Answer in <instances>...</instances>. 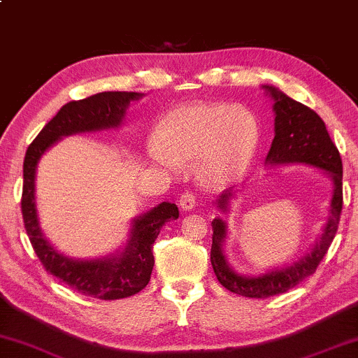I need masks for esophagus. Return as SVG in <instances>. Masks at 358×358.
<instances>
[{
	"label": "esophagus",
	"mask_w": 358,
	"mask_h": 358,
	"mask_svg": "<svg viewBox=\"0 0 358 358\" xmlns=\"http://www.w3.org/2000/svg\"><path fill=\"white\" fill-rule=\"evenodd\" d=\"M178 205H180V208H182L183 212H187V210H193V208H195V205H196V199H195V195H193L192 192H188V190H185L182 195H180V199H178Z\"/></svg>",
	"instance_id": "obj_1"
}]
</instances>
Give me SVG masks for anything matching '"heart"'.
I'll list each match as a JSON object with an SVG mask.
<instances>
[{
  "label": "heart",
  "instance_id": "obj_1",
  "mask_svg": "<svg viewBox=\"0 0 358 358\" xmlns=\"http://www.w3.org/2000/svg\"><path fill=\"white\" fill-rule=\"evenodd\" d=\"M257 145L259 126L248 109L195 102L176 108L163 119L151 156L173 171L199 159L196 171L202 183L224 187L248 168Z\"/></svg>",
  "mask_w": 358,
  "mask_h": 358
}]
</instances>
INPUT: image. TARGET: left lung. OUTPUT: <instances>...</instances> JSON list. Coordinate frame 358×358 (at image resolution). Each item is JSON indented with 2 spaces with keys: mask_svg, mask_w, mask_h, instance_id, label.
Here are the masks:
<instances>
[{
  "mask_svg": "<svg viewBox=\"0 0 358 358\" xmlns=\"http://www.w3.org/2000/svg\"><path fill=\"white\" fill-rule=\"evenodd\" d=\"M274 99V139L266 162L269 165H285V163H305V165L316 166L324 170L334 180V199L330 203V215L324 225V231L311 249L301 261L287 266L285 269L271 271L257 278L239 276L229 268L222 252V244L225 239V224L222 219L212 220V249L210 262L213 273L225 289L231 293L241 294L245 298H269L282 294L294 287L303 279L311 276L320 266L328 248L335 239L336 229H338L340 213L343 205V187H342V158L335 143L328 134L323 119L301 102L291 99L281 90L264 85ZM231 192L222 193L217 205L220 210H227L229 196Z\"/></svg>",
  "mask_w": 358,
  "mask_h": 358,
  "instance_id": "obj_1",
  "label": "left lung"
}]
</instances>
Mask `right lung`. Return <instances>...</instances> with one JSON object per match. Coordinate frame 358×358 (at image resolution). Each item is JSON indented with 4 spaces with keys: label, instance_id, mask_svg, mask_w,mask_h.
I'll return each mask as SVG.
<instances>
[{
    "label": "right lung",
    "instance_id": "right-lung-1",
    "mask_svg": "<svg viewBox=\"0 0 358 358\" xmlns=\"http://www.w3.org/2000/svg\"><path fill=\"white\" fill-rule=\"evenodd\" d=\"M138 97H141V94L99 92L85 99L67 102L28 146L23 162L22 213L36 257L47 273L59 278L73 291L106 301L133 296L145 289L155 266L153 244L156 237L165 222L178 219V207L163 202L134 220L129 244L119 256L96 261H76L57 252L40 231L35 208V171L40 156L57 139L73 133L119 126L127 104Z\"/></svg>",
    "mask_w": 358,
    "mask_h": 358
}]
</instances>
